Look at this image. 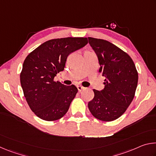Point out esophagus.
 I'll return each mask as SVG.
<instances>
[{
    "label": "esophagus",
    "instance_id": "obj_1",
    "mask_svg": "<svg viewBox=\"0 0 156 156\" xmlns=\"http://www.w3.org/2000/svg\"><path fill=\"white\" fill-rule=\"evenodd\" d=\"M77 88H78V91H79V92H80L82 90H83V89H84V87H82V86H80V85L77 86Z\"/></svg>",
    "mask_w": 156,
    "mask_h": 156
}]
</instances>
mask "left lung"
I'll list each match as a JSON object with an SVG mask.
<instances>
[{"label":"left lung","instance_id":"left-lung-1","mask_svg":"<svg viewBox=\"0 0 156 156\" xmlns=\"http://www.w3.org/2000/svg\"><path fill=\"white\" fill-rule=\"evenodd\" d=\"M98 58L99 72L105 76V88L94 89L89 109L95 118L109 122L120 117L133 100L138 85L135 64L126 52L110 42L88 37Z\"/></svg>","mask_w":156,"mask_h":156}]
</instances>
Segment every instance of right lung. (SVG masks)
Listing matches in <instances>:
<instances>
[{"mask_svg": "<svg viewBox=\"0 0 156 156\" xmlns=\"http://www.w3.org/2000/svg\"><path fill=\"white\" fill-rule=\"evenodd\" d=\"M88 43L87 38L52 39L44 42L26 57L20 73V84L31 111L44 120L63 117L78 92L54 78L64 70L67 56Z\"/></svg>", "mask_w": 156, "mask_h": 156, "instance_id": "right-lung-1", "label": "right lung"}]
</instances>
